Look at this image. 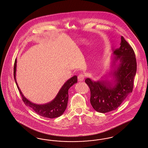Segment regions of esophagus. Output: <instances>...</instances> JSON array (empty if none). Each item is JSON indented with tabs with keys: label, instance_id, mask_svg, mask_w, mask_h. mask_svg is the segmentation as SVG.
<instances>
[{
	"label": "esophagus",
	"instance_id": "1",
	"mask_svg": "<svg viewBox=\"0 0 148 148\" xmlns=\"http://www.w3.org/2000/svg\"><path fill=\"white\" fill-rule=\"evenodd\" d=\"M77 78H78L79 81H80V82L83 81V80H84V79H85V75L83 74H80L78 75Z\"/></svg>",
	"mask_w": 148,
	"mask_h": 148
}]
</instances>
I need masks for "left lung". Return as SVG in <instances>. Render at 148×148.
Masks as SVG:
<instances>
[{"mask_svg": "<svg viewBox=\"0 0 148 148\" xmlns=\"http://www.w3.org/2000/svg\"><path fill=\"white\" fill-rule=\"evenodd\" d=\"M121 39L120 47L113 52L115 55L112 60L114 81L94 82L90 78L85 80L90 89L91 104L98 112L106 113L116 109L132 92L137 71L136 58L132 47L122 36ZM117 60L119 63L116 65Z\"/></svg>", "mask_w": 148, "mask_h": 148, "instance_id": "8db88e82", "label": "left lung"}]
</instances>
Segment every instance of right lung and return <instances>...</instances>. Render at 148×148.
<instances>
[{"mask_svg": "<svg viewBox=\"0 0 148 148\" xmlns=\"http://www.w3.org/2000/svg\"><path fill=\"white\" fill-rule=\"evenodd\" d=\"M16 63L17 60L15 59L14 67V79L24 103L27 106L31 108L38 114L43 117L53 119L62 115L64 112L67 106L68 101V90L74 84L77 83V76L75 75L68 80L62 86L56 97L52 101L45 104H36L29 101L23 96L17 85L16 79Z\"/></svg>", "mask_w": 148, "mask_h": 148, "instance_id": "add662e5", "label": "right lung"}]
</instances>
